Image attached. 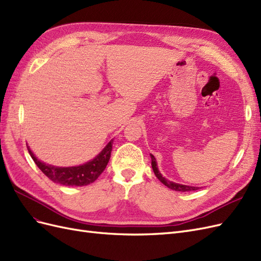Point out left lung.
<instances>
[{
  "label": "left lung",
  "mask_w": 261,
  "mask_h": 261,
  "mask_svg": "<svg viewBox=\"0 0 261 261\" xmlns=\"http://www.w3.org/2000/svg\"><path fill=\"white\" fill-rule=\"evenodd\" d=\"M150 156H151V165H152V170L154 172L155 176L158 177V179L161 181V183H163L167 187L173 189V191H176V192H191V191H197V189L199 188V187H193V186H187V185H181V184H177V183H173V181L168 180L167 178H164L162 176L161 173L159 172V170H158L155 158L152 154H150Z\"/></svg>",
  "instance_id": "obj_1"
}]
</instances>
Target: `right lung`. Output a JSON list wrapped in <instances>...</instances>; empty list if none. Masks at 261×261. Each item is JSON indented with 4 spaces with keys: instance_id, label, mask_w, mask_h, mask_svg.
Wrapping results in <instances>:
<instances>
[{
    "instance_id": "1",
    "label": "right lung",
    "mask_w": 261,
    "mask_h": 261,
    "mask_svg": "<svg viewBox=\"0 0 261 261\" xmlns=\"http://www.w3.org/2000/svg\"><path fill=\"white\" fill-rule=\"evenodd\" d=\"M113 140L106 146V148L94 158L93 160L87 162L83 165L78 167H70V168H59L53 167L50 164H45L38 160L35 154L31 152V150L28 148L29 154L33 158V160L37 164V167L42 171L45 176H48L54 183H58L65 186H85L93 183L102 172L107 168L108 162L111 156Z\"/></svg>"
}]
</instances>
